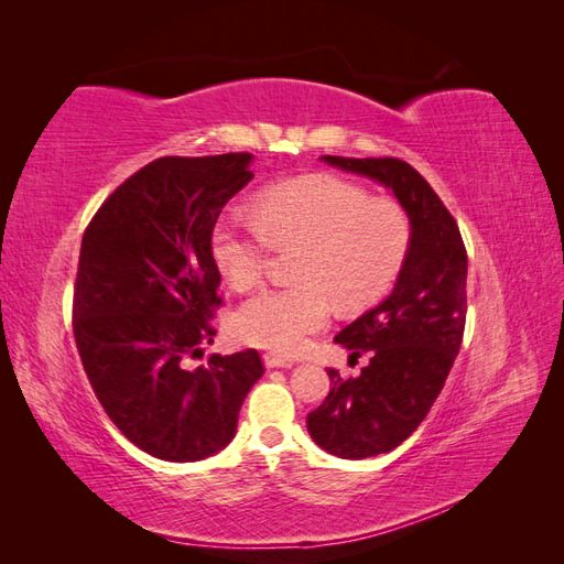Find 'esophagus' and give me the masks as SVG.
I'll list each match as a JSON object with an SVG mask.
<instances>
[{"label":"esophagus","instance_id":"34e87169","mask_svg":"<svg viewBox=\"0 0 564 564\" xmlns=\"http://www.w3.org/2000/svg\"><path fill=\"white\" fill-rule=\"evenodd\" d=\"M263 364H267V368H291L293 366L291 358H283V356H275V354L263 356Z\"/></svg>","mask_w":564,"mask_h":564}]
</instances>
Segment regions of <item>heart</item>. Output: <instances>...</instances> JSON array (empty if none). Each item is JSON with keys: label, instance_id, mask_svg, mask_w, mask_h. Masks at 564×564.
Listing matches in <instances>:
<instances>
[{"label": "heart", "instance_id": "obj_1", "mask_svg": "<svg viewBox=\"0 0 564 564\" xmlns=\"http://www.w3.org/2000/svg\"><path fill=\"white\" fill-rule=\"evenodd\" d=\"M303 245L293 285H269L235 315L239 341L297 354L327 325L334 301L364 307L398 281L412 249L410 215L390 198L332 174L285 178L259 191L254 213L230 208L213 227L210 254L235 291L254 285L273 247Z\"/></svg>", "mask_w": 564, "mask_h": 564}]
</instances>
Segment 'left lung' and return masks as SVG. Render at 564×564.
I'll use <instances>...</instances> for the list:
<instances>
[{
    "mask_svg": "<svg viewBox=\"0 0 564 564\" xmlns=\"http://www.w3.org/2000/svg\"><path fill=\"white\" fill-rule=\"evenodd\" d=\"M327 164L392 188L412 223V249L392 293L334 341L368 354L358 378L329 368L332 390L307 414L319 448L349 460L398 448L424 422L460 351L467 315V251L448 208L412 164L398 158H334Z\"/></svg>",
    "mask_w": 564,
    "mask_h": 564,
    "instance_id": "8db88e82",
    "label": "left lung"
}]
</instances>
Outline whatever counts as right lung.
Segmentation results:
<instances>
[{
	"label": "right lung",
	"instance_id": "1",
	"mask_svg": "<svg viewBox=\"0 0 564 564\" xmlns=\"http://www.w3.org/2000/svg\"><path fill=\"white\" fill-rule=\"evenodd\" d=\"M249 160H154L101 203L82 237L72 329L84 373L121 434L154 458L191 463L223 451L263 376L257 349L188 364L218 332L210 237L225 203L254 176Z\"/></svg>",
	"mask_w": 564,
	"mask_h": 564
}]
</instances>
